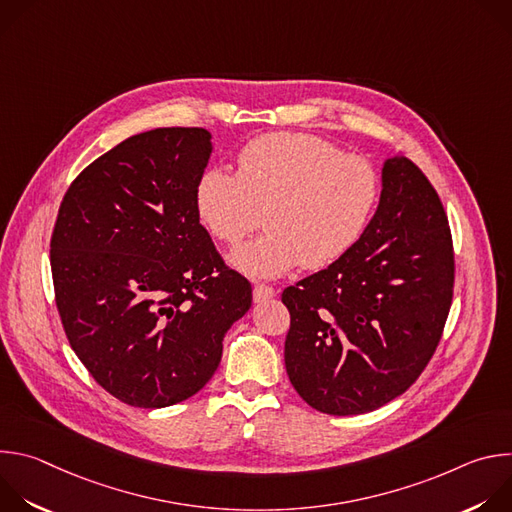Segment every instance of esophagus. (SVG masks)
Masks as SVG:
<instances>
[{"label": "esophagus", "mask_w": 512, "mask_h": 512, "mask_svg": "<svg viewBox=\"0 0 512 512\" xmlns=\"http://www.w3.org/2000/svg\"><path fill=\"white\" fill-rule=\"evenodd\" d=\"M275 296V289L271 285H265V283H257L253 287V300L255 302H263V300H269Z\"/></svg>", "instance_id": "obj_1"}]
</instances>
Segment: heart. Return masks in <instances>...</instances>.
<instances>
[{"instance_id":"b5f03b06","label":"heart","mask_w":512,"mask_h":512,"mask_svg":"<svg viewBox=\"0 0 512 512\" xmlns=\"http://www.w3.org/2000/svg\"><path fill=\"white\" fill-rule=\"evenodd\" d=\"M377 168L310 133H267L237 156V174L206 170L196 184V212L208 233L235 247L261 223L267 233L233 253L253 277H277L302 265L324 269L367 231L377 208Z\"/></svg>"}]
</instances>
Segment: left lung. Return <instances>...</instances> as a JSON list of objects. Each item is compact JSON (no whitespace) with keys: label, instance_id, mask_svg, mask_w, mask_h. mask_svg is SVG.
<instances>
[{"label":"left lung","instance_id":"left-lung-1","mask_svg":"<svg viewBox=\"0 0 512 512\" xmlns=\"http://www.w3.org/2000/svg\"><path fill=\"white\" fill-rule=\"evenodd\" d=\"M454 296L444 204L397 154L383 166L375 216L336 263L283 289L285 369L328 415L369 413L405 393L440 344Z\"/></svg>","mask_w":512,"mask_h":512}]
</instances>
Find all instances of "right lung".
Masks as SVG:
<instances>
[{
    "mask_svg": "<svg viewBox=\"0 0 512 512\" xmlns=\"http://www.w3.org/2000/svg\"><path fill=\"white\" fill-rule=\"evenodd\" d=\"M212 152L202 127L127 137L68 186L50 239L56 308L91 377L160 409L198 393L251 283L200 225L194 192Z\"/></svg>",
    "mask_w": 512,
    "mask_h": 512,
    "instance_id": "1",
    "label": "right lung"
}]
</instances>
